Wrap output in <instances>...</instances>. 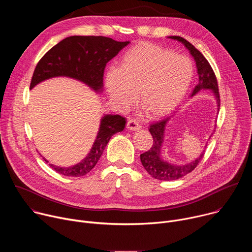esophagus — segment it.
I'll return each instance as SVG.
<instances>
[{
  "instance_id": "34e87169",
  "label": "esophagus",
  "mask_w": 252,
  "mask_h": 252,
  "mask_svg": "<svg viewBox=\"0 0 252 252\" xmlns=\"http://www.w3.org/2000/svg\"><path fill=\"white\" fill-rule=\"evenodd\" d=\"M126 127L130 130H136V129H139L140 128V125L139 123L134 120V119H128L127 120V124H126Z\"/></svg>"
}]
</instances>
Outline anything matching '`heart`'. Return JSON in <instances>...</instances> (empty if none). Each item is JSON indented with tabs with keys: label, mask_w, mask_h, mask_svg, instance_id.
Here are the masks:
<instances>
[{
	"label": "heart",
	"mask_w": 252,
	"mask_h": 252,
	"mask_svg": "<svg viewBox=\"0 0 252 252\" xmlns=\"http://www.w3.org/2000/svg\"><path fill=\"white\" fill-rule=\"evenodd\" d=\"M193 78L191 61L162 47L141 43L125 53L120 67H110L104 77L111 100L126 107L136 93L142 110L162 116L186 96Z\"/></svg>",
	"instance_id": "b5f03b06"
}]
</instances>
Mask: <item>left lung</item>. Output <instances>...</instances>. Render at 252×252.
I'll use <instances>...</instances> for the list:
<instances>
[{
  "label": "left lung",
  "instance_id": "obj_1",
  "mask_svg": "<svg viewBox=\"0 0 252 252\" xmlns=\"http://www.w3.org/2000/svg\"><path fill=\"white\" fill-rule=\"evenodd\" d=\"M168 38L183 43L186 46V48L189 51V53L191 54V56L195 61L196 67H197V74H198V84L193 89L190 96L195 95L201 90H210L213 93L215 98H217L218 105H219L218 110H220V97L218 80L207 60L197 49L193 47V45H191L186 39L182 37H177V35H171V37H168ZM169 119L170 117H164L163 119L151 124L150 132L152 133L154 138L153 147L148 152L140 155V161L143 167H145V169L154 178L159 179V181H173V179H178L185 176L186 174L191 172L197 166V164L199 163V161L202 159L204 156L203 155L204 153H201V155L193 161L187 164H182V165H174L162 160V158H160V152H161L162 143L164 140L165 126L169 121Z\"/></svg>",
  "mask_w": 252,
  "mask_h": 252
}]
</instances>
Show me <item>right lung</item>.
I'll list each match as a JSON object with an SVG mask.
<instances>
[{
	"mask_svg": "<svg viewBox=\"0 0 252 252\" xmlns=\"http://www.w3.org/2000/svg\"><path fill=\"white\" fill-rule=\"evenodd\" d=\"M129 44L118 42L102 35H71L48 51L35 66L30 90L41 82L55 77H68L88 85L96 93L102 91L104 67L121 50ZM126 119L119 115H105L88 156L69 167L50 166L65 176H83L89 173L101 157L111 137L123 131ZM45 159V158H44ZM47 162L48 160L45 159Z\"/></svg>",
	"mask_w": 252,
	"mask_h": 252,
	"instance_id": "1",
	"label": "right lung"
}]
</instances>
